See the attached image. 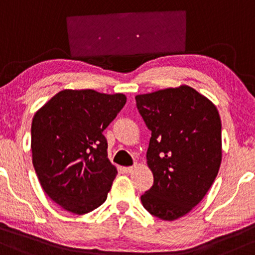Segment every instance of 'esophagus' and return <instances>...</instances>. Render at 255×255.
I'll return each instance as SVG.
<instances>
[{
    "instance_id": "obj_1",
    "label": "esophagus",
    "mask_w": 255,
    "mask_h": 255,
    "mask_svg": "<svg viewBox=\"0 0 255 255\" xmlns=\"http://www.w3.org/2000/svg\"><path fill=\"white\" fill-rule=\"evenodd\" d=\"M136 167H137V165H133V166H128V167H124L123 170H124L125 173H131L135 171Z\"/></svg>"
}]
</instances>
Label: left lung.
<instances>
[{"mask_svg": "<svg viewBox=\"0 0 255 255\" xmlns=\"http://www.w3.org/2000/svg\"><path fill=\"white\" fill-rule=\"evenodd\" d=\"M135 99L151 131L147 164L154 183L141 196L142 205L162 220L178 219L204 199L218 174L222 162L218 110L188 85Z\"/></svg>", "mask_w": 255, "mask_h": 255, "instance_id": "1", "label": "left lung"}]
</instances>
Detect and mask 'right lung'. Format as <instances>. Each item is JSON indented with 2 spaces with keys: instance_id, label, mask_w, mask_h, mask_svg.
Masks as SVG:
<instances>
[{
  "instance_id": "add662e5",
  "label": "right lung",
  "mask_w": 255,
  "mask_h": 255,
  "mask_svg": "<svg viewBox=\"0 0 255 255\" xmlns=\"http://www.w3.org/2000/svg\"><path fill=\"white\" fill-rule=\"evenodd\" d=\"M125 104L123 94L66 89L33 116V167L45 194L68 212H91L107 199L118 172L102 132Z\"/></svg>"
}]
</instances>
